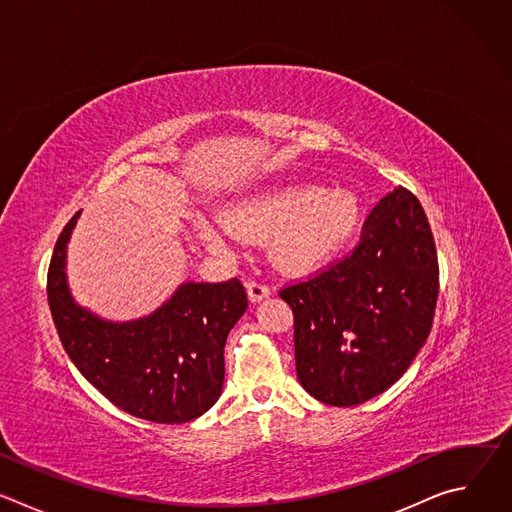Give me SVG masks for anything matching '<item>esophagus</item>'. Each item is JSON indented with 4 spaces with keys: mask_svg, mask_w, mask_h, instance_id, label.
<instances>
[{
    "mask_svg": "<svg viewBox=\"0 0 512 512\" xmlns=\"http://www.w3.org/2000/svg\"><path fill=\"white\" fill-rule=\"evenodd\" d=\"M247 294H249L251 302H261V300L271 296V289L263 281H249L247 283Z\"/></svg>",
    "mask_w": 512,
    "mask_h": 512,
    "instance_id": "esophagus-1",
    "label": "esophagus"
}]
</instances>
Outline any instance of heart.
I'll return each instance as SVG.
<instances>
[{"mask_svg": "<svg viewBox=\"0 0 512 512\" xmlns=\"http://www.w3.org/2000/svg\"><path fill=\"white\" fill-rule=\"evenodd\" d=\"M358 198L344 188L320 190L314 184H281L227 206L225 223L200 221L198 233L214 247H231L235 233L271 239L273 261L287 271L324 263L352 235Z\"/></svg>", "mask_w": 512, "mask_h": 512, "instance_id": "b5f03b06", "label": "heart"}]
</instances>
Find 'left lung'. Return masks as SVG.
<instances>
[{
	"label": "left lung",
	"instance_id": "left-lung-1",
	"mask_svg": "<svg viewBox=\"0 0 512 512\" xmlns=\"http://www.w3.org/2000/svg\"><path fill=\"white\" fill-rule=\"evenodd\" d=\"M440 267L421 202L397 186L328 269L279 289L294 312L296 371L318 401L352 407L387 391L425 344Z\"/></svg>",
	"mask_w": 512,
	"mask_h": 512
}]
</instances>
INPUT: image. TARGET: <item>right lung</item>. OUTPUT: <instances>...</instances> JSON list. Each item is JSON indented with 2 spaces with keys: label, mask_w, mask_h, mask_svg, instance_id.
Here are the masks:
<instances>
[{
  "label": "right lung",
  "mask_w": 512,
  "mask_h": 512,
  "mask_svg": "<svg viewBox=\"0 0 512 512\" xmlns=\"http://www.w3.org/2000/svg\"><path fill=\"white\" fill-rule=\"evenodd\" d=\"M62 229L48 267V306L58 338L81 375L115 407L154 423H186L223 393L225 342L249 302L243 283L188 281L152 316L105 322L72 300Z\"/></svg>",
  "instance_id": "right-lung-1"
}]
</instances>
